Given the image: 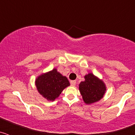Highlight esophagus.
Masks as SVG:
<instances>
[{
    "mask_svg": "<svg viewBox=\"0 0 135 135\" xmlns=\"http://www.w3.org/2000/svg\"><path fill=\"white\" fill-rule=\"evenodd\" d=\"M70 84H71V86H75L76 84V80H71L70 81Z\"/></svg>",
    "mask_w": 135,
    "mask_h": 135,
    "instance_id": "obj_1",
    "label": "esophagus"
}]
</instances>
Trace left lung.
I'll return each instance as SVG.
<instances>
[{"label":"left lung","mask_w":135,"mask_h":135,"mask_svg":"<svg viewBox=\"0 0 135 135\" xmlns=\"http://www.w3.org/2000/svg\"><path fill=\"white\" fill-rule=\"evenodd\" d=\"M84 79L79 84V90L84 103L91 104L103 98L106 91L104 82L92 73L85 75Z\"/></svg>","instance_id":"1"}]
</instances>
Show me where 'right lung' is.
<instances>
[{"label": "right lung", "mask_w": 135, "mask_h": 135, "mask_svg": "<svg viewBox=\"0 0 135 135\" xmlns=\"http://www.w3.org/2000/svg\"><path fill=\"white\" fill-rule=\"evenodd\" d=\"M35 84L39 93L51 101H54L65 88L70 86L68 78L55 68L39 76L36 79Z\"/></svg>", "instance_id": "right-lung-1"}]
</instances>
